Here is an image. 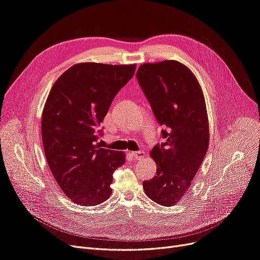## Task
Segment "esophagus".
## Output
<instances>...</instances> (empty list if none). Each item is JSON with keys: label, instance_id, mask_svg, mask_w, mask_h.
Masks as SVG:
<instances>
[{"label": "esophagus", "instance_id": "esophagus-1", "mask_svg": "<svg viewBox=\"0 0 260 260\" xmlns=\"http://www.w3.org/2000/svg\"><path fill=\"white\" fill-rule=\"evenodd\" d=\"M145 152L143 151H138V152H132V156H133V158L135 159V160H140V159H142L143 157H145Z\"/></svg>", "mask_w": 260, "mask_h": 260}]
</instances>
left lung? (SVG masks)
I'll use <instances>...</instances> for the list:
<instances>
[{"instance_id":"left-lung-1","label":"left lung","mask_w":260,"mask_h":260,"mask_svg":"<svg viewBox=\"0 0 260 260\" xmlns=\"http://www.w3.org/2000/svg\"><path fill=\"white\" fill-rule=\"evenodd\" d=\"M137 79L165 142L150 152L156 176L142 183L154 203L171 207L185 195L209 148V121L203 89L187 66L175 60L145 63Z\"/></svg>"}]
</instances>
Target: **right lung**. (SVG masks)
I'll list each match as a JSON object with an SVG mask.
<instances>
[{
  "mask_svg": "<svg viewBox=\"0 0 260 260\" xmlns=\"http://www.w3.org/2000/svg\"><path fill=\"white\" fill-rule=\"evenodd\" d=\"M135 70L136 64H75L48 95L42 115L45 156L57 185L76 205L96 206L111 196L112 174L124 165L125 153L99 146L100 126Z\"/></svg>",
  "mask_w": 260,
  "mask_h": 260,
  "instance_id": "add662e5",
  "label": "right lung"
}]
</instances>
